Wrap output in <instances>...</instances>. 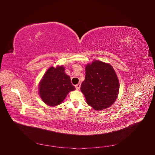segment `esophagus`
Segmentation results:
<instances>
[{"label":"esophagus","instance_id":"esophagus-1","mask_svg":"<svg viewBox=\"0 0 155 155\" xmlns=\"http://www.w3.org/2000/svg\"><path fill=\"white\" fill-rule=\"evenodd\" d=\"M80 87H81V83H79L76 85H75V87H76L77 90H79V89L80 88Z\"/></svg>","mask_w":155,"mask_h":155}]
</instances>
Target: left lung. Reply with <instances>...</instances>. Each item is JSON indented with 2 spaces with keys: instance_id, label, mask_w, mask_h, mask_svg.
Instances as JSON below:
<instances>
[{
  "instance_id": "1",
  "label": "left lung",
  "mask_w": 155,
  "mask_h": 155,
  "mask_svg": "<svg viewBox=\"0 0 155 155\" xmlns=\"http://www.w3.org/2000/svg\"><path fill=\"white\" fill-rule=\"evenodd\" d=\"M85 71L81 91L87 104L96 110L110 107L118 97L120 88L114 68L109 63L96 60L87 64Z\"/></svg>"
}]
</instances>
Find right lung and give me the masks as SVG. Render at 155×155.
Wrapping results in <instances>:
<instances>
[{
    "label": "right lung",
    "instance_id": "add662e5",
    "mask_svg": "<svg viewBox=\"0 0 155 155\" xmlns=\"http://www.w3.org/2000/svg\"><path fill=\"white\" fill-rule=\"evenodd\" d=\"M75 89L61 65L47 70L39 83V94L45 104L54 107L61 104L68 92Z\"/></svg>",
    "mask_w": 155,
    "mask_h": 155
}]
</instances>
